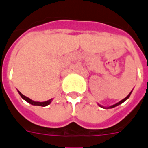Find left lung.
<instances>
[{"mask_svg": "<svg viewBox=\"0 0 148 148\" xmlns=\"http://www.w3.org/2000/svg\"><path fill=\"white\" fill-rule=\"evenodd\" d=\"M131 92H132V91H131ZM131 92L130 93V94H129V95L127 97H125V98H124V99H123L122 100V101H119V103H117V104H114V105H112V106H110V108H114V107H116V106H118V105H119V104H122V103H123V102L125 101V100H127L129 98V97H130V94H131Z\"/></svg>", "mask_w": 148, "mask_h": 148, "instance_id": "8db88e82", "label": "left lung"}]
</instances>
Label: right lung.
<instances>
[{
  "instance_id": "add662e5",
  "label": "right lung",
  "mask_w": 148,
  "mask_h": 148,
  "mask_svg": "<svg viewBox=\"0 0 148 148\" xmlns=\"http://www.w3.org/2000/svg\"><path fill=\"white\" fill-rule=\"evenodd\" d=\"M18 93H19L20 96L23 97V99L25 100V101H26L28 102V103H29V104H33V105H38V106H43V107H44V106H47V105H48L51 102V100H49V101H44V102H37V101H32L31 99H29V97H27L24 96L21 92H19L18 91Z\"/></svg>"
}]
</instances>
